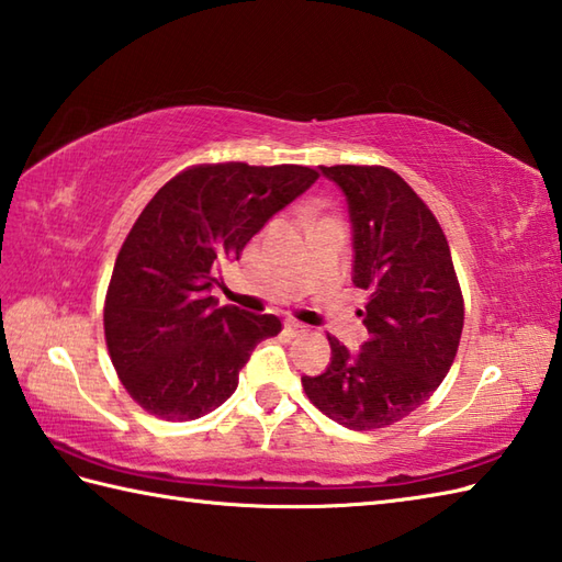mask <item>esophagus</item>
Wrapping results in <instances>:
<instances>
[{
    "mask_svg": "<svg viewBox=\"0 0 562 562\" xmlns=\"http://www.w3.org/2000/svg\"><path fill=\"white\" fill-rule=\"evenodd\" d=\"M284 328H288L292 336H302V333H306L308 330V326H304V324H300V321H294V318H288L284 321Z\"/></svg>",
    "mask_w": 562,
    "mask_h": 562,
    "instance_id": "esophagus-1",
    "label": "esophagus"
}]
</instances>
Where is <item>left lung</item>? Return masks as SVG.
Returning a JSON list of instances; mask_svg holds the SVG:
<instances>
[{"instance_id": "left-lung-1", "label": "left lung", "mask_w": 562, "mask_h": 562, "mask_svg": "<svg viewBox=\"0 0 562 562\" xmlns=\"http://www.w3.org/2000/svg\"><path fill=\"white\" fill-rule=\"evenodd\" d=\"M318 169L348 202L352 282L369 292V340L350 352L328 336V367L302 376V386L342 427H386L432 396L457 357L463 300L449 244L398 173L384 166Z\"/></svg>"}]
</instances>
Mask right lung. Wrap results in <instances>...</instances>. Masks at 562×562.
I'll return each mask as SVG.
<instances>
[{
	"mask_svg": "<svg viewBox=\"0 0 562 562\" xmlns=\"http://www.w3.org/2000/svg\"><path fill=\"white\" fill-rule=\"evenodd\" d=\"M316 178L292 164L193 166L142 210L103 308L113 367L142 408L181 423L212 413L236 391L256 345L278 336V316L220 306L212 274Z\"/></svg>",
	"mask_w": 562,
	"mask_h": 562,
	"instance_id": "right-lung-1",
	"label": "right lung"
}]
</instances>
